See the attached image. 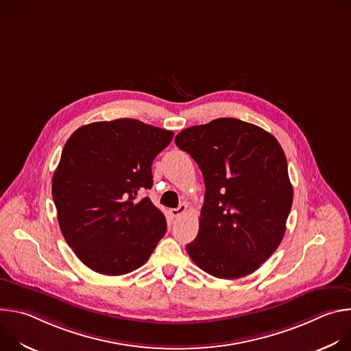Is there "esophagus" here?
Returning a JSON list of instances; mask_svg holds the SVG:
<instances>
[{
	"label": "esophagus",
	"mask_w": 351,
	"mask_h": 351,
	"mask_svg": "<svg viewBox=\"0 0 351 351\" xmlns=\"http://www.w3.org/2000/svg\"><path fill=\"white\" fill-rule=\"evenodd\" d=\"M186 210H187V206H186V204H180L178 208L169 210V214H171L173 218H178L179 215H182L183 213H186Z\"/></svg>",
	"instance_id": "1"
}]
</instances>
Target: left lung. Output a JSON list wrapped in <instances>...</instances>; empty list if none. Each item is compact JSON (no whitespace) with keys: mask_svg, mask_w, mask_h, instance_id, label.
<instances>
[{"mask_svg":"<svg viewBox=\"0 0 351 351\" xmlns=\"http://www.w3.org/2000/svg\"><path fill=\"white\" fill-rule=\"evenodd\" d=\"M176 145L203 172L199 229L186 245L207 274L237 279L257 271L280 244L293 203L287 161L278 140L234 118L182 130Z\"/></svg>","mask_w":351,"mask_h":351,"instance_id":"left-lung-1","label":"left lung"}]
</instances>
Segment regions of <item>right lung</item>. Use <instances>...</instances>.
<instances>
[{"label": "right lung", "instance_id": "add662e5", "mask_svg": "<svg viewBox=\"0 0 351 351\" xmlns=\"http://www.w3.org/2000/svg\"><path fill=\"white\" fill-rule=\"evenodd\" d=\"M173 132L137 119L93 122L65 143L53 176L61 232L77 258L110 276L140 268L167 232L152 189L154 158Z\"/></svg>", "mask_w": 351, "mask_h": 351}]
</instances>
